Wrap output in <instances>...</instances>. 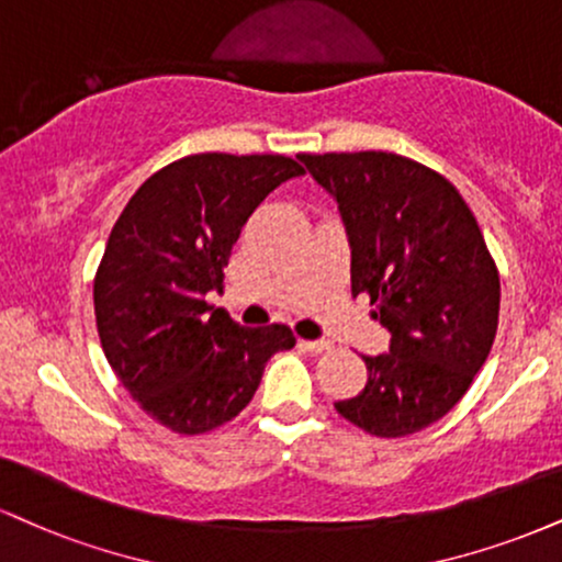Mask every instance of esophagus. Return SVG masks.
I'll list each match as a JSON object with an SVG mask.
<instances>
[{
    "instance_id": "obj_1",
    "label": "esophagus",
    "mask_w": 562,
    "mask_h": 562,
    "mask_svg": "<svg viewBox=\"0 0 562 562\" xmlns=\"http://www.w3.org/2000/svg\"><path fill=\"white\" fill-rule=\"evenodd\" d=\"M301 348L308 350V353H324V350L333 348L329 340H301Z\"/></svg>"
}]
</instances>
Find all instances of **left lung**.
Masks as SVG:
<instances>
[{
    "label": "left lung",
    "mask_w": 562,
    "mask_h": 562,
    "mask_svg": "<svg viewBox=\"0 0 562 562\" xmlns=\"http://www.w3.org/2000/svg\"><path fill=\"white\" fill-rule=\"evenodd\" d=\"M337 201L350 285L367 293L390 350L363 356L367 387L337 414L376 437L427 429L465 395L497 333L499 274L463 195L387 151L301 154Z\"/></svg>",
    "instance_id": "obj_1"
}]
</instances>
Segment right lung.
Segmentation results:
<instances>
[{
    "label": "right lung",
    "mask_w": 562,
    "mask_h": 562,
    "mask_svg": "<svg viewBox=\"0 0 562 562\" xmlns=\"http://www.w3.org/2000/svg\"><path fill=\"white\" fill-rule=\"evenodd\" d=\"M303 175L280 154H193L154 172L114 222L93 280L106 361L154 422L204 435L251 403L295 346L285 324L243 327L206 303L254 209Z\"/></svg>",
    "instance_id": "right-lung-1"
}]
</instances>
